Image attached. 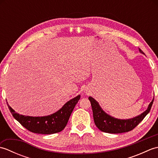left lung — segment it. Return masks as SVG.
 Returning a JSON list of instances; mask_svg holds the SVG:
<instances>
[{
	"instance_id": "8db88e82",
	"label": "left lung",
	"mask_w": 158,
	"mask_h": 158,
	"mask_svg": "<svg viewBox=\"0 0 158 158\" xmlns=\"http://www.w3.org/2000/svg\"><path fill=\"white\" fill-rule=\"evenodd\" d=\"M139 52L144 53L140 48ZM88 99L91 102L93 117L96 127L102 132L110 134L127 132L132 130L149 113L154 100L153 98L150 102L148 108L145 111H144L140 115L129 119H119L114 118L113 117L106 114L100 106L98 102L92 97L89 96Z\"/></svg>"
}]
</instances>
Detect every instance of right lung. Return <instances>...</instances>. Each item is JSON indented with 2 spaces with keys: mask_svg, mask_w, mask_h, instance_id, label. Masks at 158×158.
Listing matches in <instances>:
<instances>
[{
  "mask_svg": "<svg viewBox=\"0 0 158 158\" xmlns=\"http://www.w3.org/2000/svg\"><path fill=\"white\" fill-rule=\"evenodd\" d=\"M79 99L80 95L67 102L55 113L43 117H31L19 115L18 113H15L8 104L7 105L13 117L25 128L34 133L51 135L60 132L64 130Z\"/></svg>",
  "mask_w": 158,
  "mask_h": 158,
  "instance_id": "right-lung-1",
  "label": "right lung"
}]
</instances>
